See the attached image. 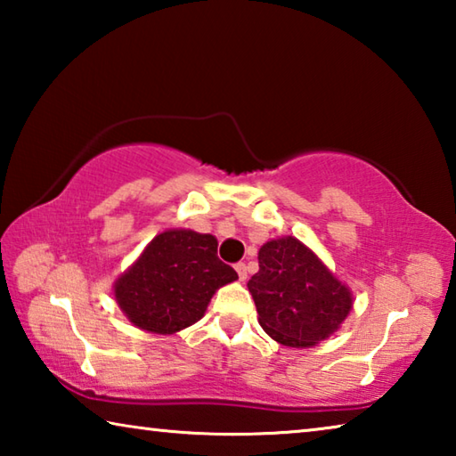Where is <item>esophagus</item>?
I'll return each mask as SVG.
<instances>
[{
  "label": "esophagus",
  "mask_w": 456,
  "mask_h": 456,
  "mask_svg": "<svg viewBox=\"0 0 456 456\" xmlns=\"http://www.w3.org/2000/svg\"><path fill=\"white\" fill-rule=\"evenodd\" d=\"M235 269H237L239 280L245 281V280H247V265H245V264H237V265H235Z\"/></svg>",
  "instance_id": "esophagus-1"
}]
</instances>
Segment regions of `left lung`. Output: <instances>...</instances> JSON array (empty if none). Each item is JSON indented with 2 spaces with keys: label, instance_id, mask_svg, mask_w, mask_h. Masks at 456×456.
<instances>
[{
  "label": "left lung",
  "instance_id": "8db88e82",
  "mask_svg": "<svg viewBox=\"0 0 456 456\" xmlns=\"http://www.w3.org/2000/svg\"><path fill=\"white\" fill-rule=\"evenodd\" d=\"M259 272L247 288L267 336L289 348H312L339 330L354 305L350 288L299 239H272L259 249Z\"/></svg>",
  "mask_w": 456,
  "mask_h": 456
}]
</instances>
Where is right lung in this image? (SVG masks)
<instances>
[{"instance_id": "add662e5", "label": "right lung", "mask_w": 456, "mask_h": 456, "mask_svg": "<svg viewBox=\"0 0 456 456\" xmlns=\"http://www.w3.org/2000/svg\"><path fill=\"white\" fill-rule=\"evenodd\" d=\"M217 237L167 229L114 281V299L138 330L171 336L203 318L215 291L237 280L217 257Z\"/></svg>"}]
</instances>
